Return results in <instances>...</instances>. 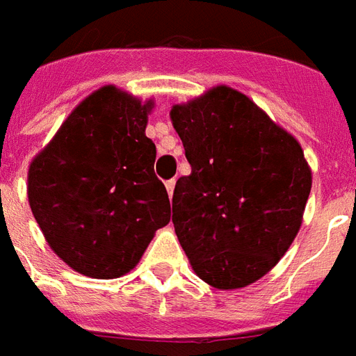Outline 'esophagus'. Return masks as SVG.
<instances>
[{"label": "esophagus", "instance_id": "esophagus-1", "mask_svg": "<svg viewBox=\"0 0 356 356\" xmlns=\"http://www.w3.org/2000/svg\"><path fill=\"white\" fill-rule=\"evenodd\" d=\"M165 188H168V194H170V198L173 196V191H175V179H171L165 183Z\"/></svg>", "mask_w": 356, "mask_h": 356}]
</instances>
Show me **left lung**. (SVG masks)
<instances>
[{"instance_id":"8db88e82","label":"left lung","mask_w":356,"mask_h":356,"mask_svg":"<svg viewBox=\"0 0 356 356\" xmlns=\"http://www.w3.org/2000/svg\"><path fill=\"white\" fill-rule=\"evenodd\" d=\"M192 171L173 191V226L194 273L234 291L277 264L312 191L298 139L230 86L170 111Z\"/></svg>"}]
</instances>
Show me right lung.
Segmentation results:
<instances>
[{
	"instance_id": "right-lung-1",
	"label": "right lung",
	"mask_w": 356,
	"mask_h": 356,
	"mask_svg": "<svg viewBox=\"0 0 356 356\" xmlns=\"http://www.w3.org/2000/svg\"><path fill=\"white\" fill-rule=\"evenodd\" d=\"M152 107V99L102 86L31 160V213L52 251L86 277L134 270L170 222V198L154 175L156 147L145 136Z\"/></svg>"
}]
</instances>
